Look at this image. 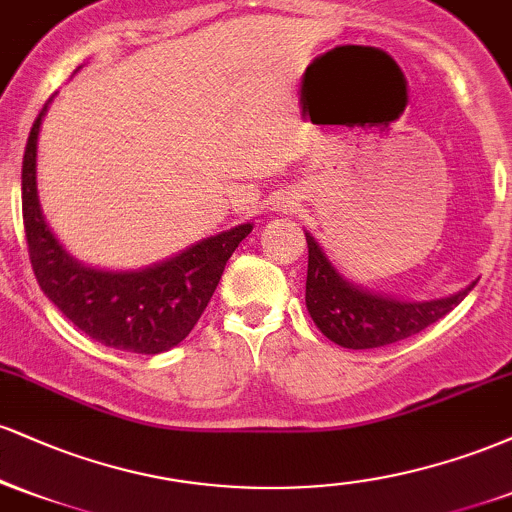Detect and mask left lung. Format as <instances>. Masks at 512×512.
<instances>
[{
    "mask_svg": "<svg viewBox=\"0 0 512 512\" xmlns=\"http://www.w3.org/2000/svg\"><path fill=\"white\" fill-rule=\"evenodd\" d=\"M305 240H308L305 305L317 330L344 349H375V346L402 342L448 315L477 284L472 281L467 289L436 301H399L346 281L310 233H305Z\"/></svg>",
    "mask_w": 512,
    "mask_h": 512,
    "instance_id": "obj_1",
    "label": "left lung"
}]
</instances>
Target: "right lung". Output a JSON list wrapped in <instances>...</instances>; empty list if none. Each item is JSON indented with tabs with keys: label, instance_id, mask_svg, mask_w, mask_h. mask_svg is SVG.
<instances>
[{
	"label": "right lung",
	"instance_id": "add662e5",
	"mask_svg": "<svg viewBox=\"0 0 512 512\" xmlns=\"http://www.w3.org/2000/svg\"><path fill=\"white\" fill-rule=\"evenodd\" d=\"M50 101L35 117L21 168L23 228L35 279L64 317L96 342L134 354L173 349L197 325L228 257L252 231V223L199 240L180 255L137 272H108L74 260L50 231L38 199V134Z\"/></svg>",
	"mask_w": 512,
	"mask_h": 512
}]
</instances>
